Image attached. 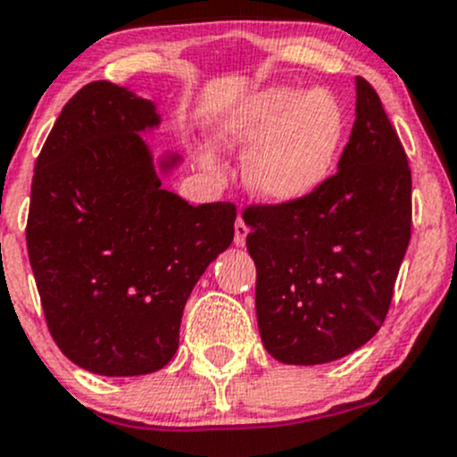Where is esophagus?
I'll list each match as a JSON object with an SVG mask.
<instances>
[{"instance_id": "1", "label": "esophagus", "mask_w": 457, "mask_h": 457, "mask_svg": "<svg viewBox=\"0 0 457 457\" xmlns=\"http://www.w3.org/2000/svg\"><path fill=\"white\" fill-rule=\"evenodd\" d=\"M246 235H248L246 222H244L242 215H237V220H235V244H237V246H244V244H246Z\"/></svg>"}]
</instances>
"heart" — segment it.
<instances>
[{
	"instance_id": "heart-1",
	"label": "heart",
	"mask_w": 457,
	"mask_h": 457,
	"mask_svg": "<svg viewBox=\"0 0 457 457\" xmlns=\"http://www.w3.org/2000/svg\"><path fill=\"white\" fill-rule=\"evenodd\" d=\"M345 136V114L326 89L301 94L270 87L239 103L218 125V140L251 147L246 176L257 194L293 202L312 194L332 171Z\"/></svg>"
}]
</instances>
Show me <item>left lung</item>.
I'll list each match as a JSON object with an SVG mask.
<instances>
[{"instance_id": "left-lung-1", "label": "left lung", "mask_w": 457, "mask_h": 457, "mask_svg": "<svg viewBox=\"0 0 457 457\" xmlns=\"http://www.w3.org/2000/svg\"><path fill=\"white\" fill-rule=\"evenodd\" d=\"M242 215L270 356L330 363L380 330L411 237V169L363 77H356V120L337 171L299 200L251 204Z\"/></svg>"}]
</instances>
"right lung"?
I'll return each instance as SVG.
<instances>
[{"label": "right lung", "mask_w": 457, "mask_h": 457, "mask_svg": "<svg viewBox=\"0 0 457 457\" xmlns=\"http://www.w3.org/2000/svg\"><path fill=\"white\" fill-rule=\"evenodd\" d=\"M158 120L152 101L87 83L32 176L26 244L46 323L72 363L101 376L152 374L173 359L191 290L233 242L235 204L191 206L160 187L138 136Z\"/></svg>", "instance_id": "right-lung-1"}]
</instances>
